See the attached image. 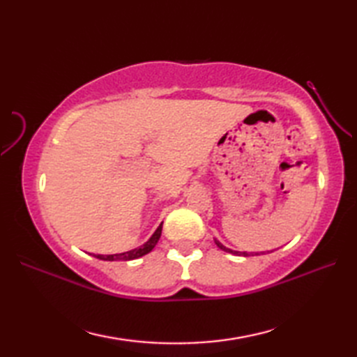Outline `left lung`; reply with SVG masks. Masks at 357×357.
Wrapping results in <instances>:
<instances>
[{
    "label": "left lung",
    "instance_id": "left-lung-1",
    "mask_svg": "<svg viewBox=\"0 0 357 357\" xmlns=\"http://www.w3.org/2000/svg\"><path fill=\"white\" fill-rule=\"evenodd\" d=\"M215 244L221 248V250H224V252H227V253H231V255H238V256H253V253H248V252H236V250H231V248H229V247H225V245H222L221 242H219L218 239H215ZM264 253V252H262ZM255 255H261V253H255Z\"/></svg>",
    "mask_w": 357,
    "mask_h": 357
}]
</instances>
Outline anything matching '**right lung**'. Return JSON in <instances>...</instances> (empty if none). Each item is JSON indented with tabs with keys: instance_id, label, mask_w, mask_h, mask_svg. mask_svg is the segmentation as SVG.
I'll return each mask as SVG.
<instances>
[{
	"instance_id": "add662e5",
	"label": "right lung",
	"mask_w": 357,
	"mask_h": 357,
	"mask_svg": "<svg viewBox=\"0 0 357 357\" xmlns=\"http://www.w3.org/2000/svg\"><path fill=\"white\" fill-rule=\"evenodd\" d=\"M161 231H162V224L158 227V229L155 230V233L150 236V239L147 242H144V244L139 245V247H136L133 250H128V252H124V253L96 255L95 257H98V259H102V261H132V259H138V257L150 253L151 250L155 248L159 238H161Z\"/></svg>"
}]
</instances>
